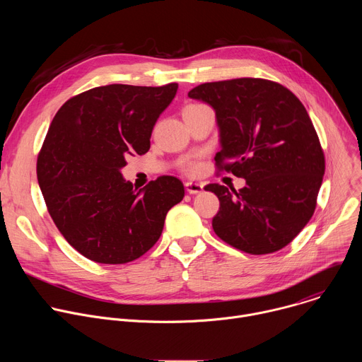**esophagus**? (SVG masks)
Masks as SVG:
<instances>
[{"label":"esophagus","instance_id":"obj_1","mask_svg":"<svg viewBox=\"0 0 362 362\" xmlns=\"http://www.w3.org/2000/svg\"><path fill=\"white\" fill-rule=\"evenodd\" d=\"M186 192L190 194H197L200 192H203V185L202 183H194V182H187L185 183Z\"/></svg>","mask_w":362,"mask_h":362}]
</instances>
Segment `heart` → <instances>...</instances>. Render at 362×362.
Returning a JSON list of instances; mask_svg holds the SVG:
<instances>
[{"instance_id": "b5f03b06", "label": "heart", "mask_w": 362, "mask_h": 362, "mask_svg": "<svg viewBox=\"0 0 362 362\" xmlns=\"http://www.w3.org/2000/svg\"><path fill=\"white\" fill-rule=\"evenodd\" d=\"M203 107L202 105H189L183 109V116L193 112V110H197ZM179 169L185 173V175H189V176H194L199 173L200 170V159H199V154H192V156H186L183 159L179 160Z\"/></svg>"}]
</instances>
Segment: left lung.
Here are the masks:
<instances>
[{"mask_svg": "<svg viewBox=\"0 0 362 362\" xmlns=\"http://www.w3.org/2000/svg\"><path fill=\"white\" fill-rule=\"evenodd\" d=\"M189 97L215 109L222 144L218 172L246 180L238 192L219 183L204 187L221 203L215 233L250 255L285 247L313 218L325 173L306 109L291 90L265 78L204 83Z\"/></svg>", "mask_w": 362, "mask_h": 362, "instance_id": "1", "label": "left lung"}]
</instances>
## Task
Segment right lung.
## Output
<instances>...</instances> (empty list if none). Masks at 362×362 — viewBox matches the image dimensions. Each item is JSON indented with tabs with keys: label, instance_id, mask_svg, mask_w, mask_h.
Wrapping results in <instances>:
<instances>
[{
	"label": "right lung",
	"instance_id": "right-lung-1",
	"mask_svg": "<svg viewBox=\"0 0 362 362\" xmlns=\"http://www.w3.org/2000/svg\"><path fill=\"white\" fill-rule=\"evenodd\" d=\"M177 83L109 84L67 100L49 124L37 158L48 214L87 259L120 265L144 255L162 235L183 183L160 176L134 190L120 169L150 148L151 130Z\"/></svg>",
	"mask_w": 362,
	"mask_h": 362
}]
</instances>
